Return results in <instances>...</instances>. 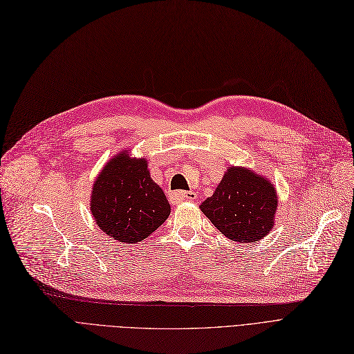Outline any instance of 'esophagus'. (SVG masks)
<instances>
[{"mask_svg": "<svg viewBox=\"0 0 354 354\" xmlns=\"http://www.w3.org/2000/svg\"><path fill=\"white\" fill-rule=\"evenodd\" d=\"M170 200H172L175 204L192 203L197 200V194L192 191H172L170 192Z\"/></svg>", "mask_w": 354, "mask_h": 354, "instance_id": "obj_1", "label": "esophagus"}]
</instances>
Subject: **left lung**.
<instances>
[{"mask_svg":"<svg viewBox=\"0 0 354 354\" xmlns=\"http://www.w3.org/2000/svg\"><path fill=\"white\" fill-rule=\"evenodd\" d=\"M277 207V191L270 179L245 166H229L212 197L200 205L226 238L239 243L266 238Z\"/></svg>","mask_w":354,"mask_h":354,"instance_id":"1","label":"left lung"}]
</instances>
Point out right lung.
<instances>
[{
    "label": "right lung",
    "mask_w": 354,
    "mask_h": 354,
    "mask_svg": "<svg viewBox=\"0 0 354 354\" xmlns=\"http://www.w3.org/2000/svg\"><path fill=\"white\" fill-rule=\"evenodd\" d=\"M90 212L109 238L137 243L165 223L170 204L151 179L146 157H131L125 149L109 159L95 179Z\"/></svg>",
    "instance_id": "1"
}]
</instances>
